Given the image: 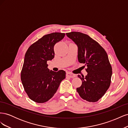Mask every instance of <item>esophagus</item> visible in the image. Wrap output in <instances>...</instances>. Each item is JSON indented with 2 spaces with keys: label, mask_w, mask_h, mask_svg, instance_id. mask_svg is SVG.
Here are the masks:
<instances>
[{
  "label": "esophagus",
  "mask_w": 128,
  "mask_h": 128,
  "mask_svg": "<svg viewBox=\"0 0 128 128\" xmlns=\"http://www.w3.org/2000/svg\"><path fill=\"white\" fill-rule=\"evenodd\" d=\"M66 75H67V76H68V77H71V78H73V77H76V75H75V74H73L70 73V72H67Z\"/></svg>",
  "instance_id": "esophagus-1"
}]
</instances>
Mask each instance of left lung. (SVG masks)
I'll return each instance as SVG.
<instances>
[{
  "mask_svg": "<svg viewBox=\"0 0 128 128\" xmlns=\"http://www.w3.org/2000/svg\"><path fill=\"white\" fill-rule=\"evenodd\" d=\"M78 48L79 62L86 65V76L78 75L82 85L76 88L82 99L96 102L104 94L110 84L112 68L107 54L98 42L80 32L66 34Z\"/></svg>",
  "mask_w": 128,
  "mask_h": 128,
  "instance_id": "8db88e82",
  "label": "left lung"
}]
</instances>
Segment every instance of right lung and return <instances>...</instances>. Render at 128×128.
Here are the masks:
<instances>
[{
  "label": "right lung",
  "instance_id": "right-lung-1",
  "mask_svg": "<svg viewBox=\"0 0 128 128\" xmlns=\"http://www.w3.org/2000/svg\"><path fill=\"white\" fill-rule=\"evenodd\" d=\"M65 34H46L34 42L27 50L21 73L23 86L29 98L37 103L48 102L54 94L66 72L50 70L47 61L54 57V46L64 38Z\"/></svg>",
  "mask_w": 128,
  "mask_h": 128
}]
</instances>
